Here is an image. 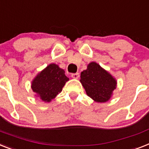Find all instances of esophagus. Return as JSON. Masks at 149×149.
I'll use <instances>...</instances> for the list:
<instances>
[{
  "instance_id": "obj_1",
  "label": "esophagus",
  "mask_w": 149,
  "mask_h": 149,
  "mask_svg": "<svg viewBox=\"0 0 149 149\" xmlns=\"http://www.w3.org/2000/svg\"><path fill=\"white\" fill-rule=\"evenodd\" d=\"M71 77L73 79H78L79 77V74L78 72H76V73H72L71 74Z\"/></svg>"
}]
</instances>
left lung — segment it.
Returning a JSON list of instances; mask_svg holds the SVG:
<instances>
[{
    "label": "left lung",
    "mask_w": 149,
    "mask_h": 149,
    "mask_svg": "<svg viewBox=\"0 0 149 149\" xmlns=\"http://www.w3.org/2000/svg\"><path fill=\"white\" fill-rule=\"evenodd\" d=\"M80 82L87 95L97 102H107L117 84L116 79L95 62L81 72Z\"/></svg>",
    "instance_id": "1"
}]
</instances>
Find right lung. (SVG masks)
<instances>
[{
  "label": "right lung",
  "mask_w": 149,
  "mask_h": 149,
  "mask_svg": "<svg viewBox=\"0 0 149 149\" xmlns=\"http://www.w3.org/2000/svg\"><path fill=\"white\" fill-rule=\"evenodd\" d=\"M69 78L58 65L49 64L33 79L31 88L43 102H49L62 91Z\"/></svg>",
  "instance_id": "right-lung-1"
}]
</instances>
